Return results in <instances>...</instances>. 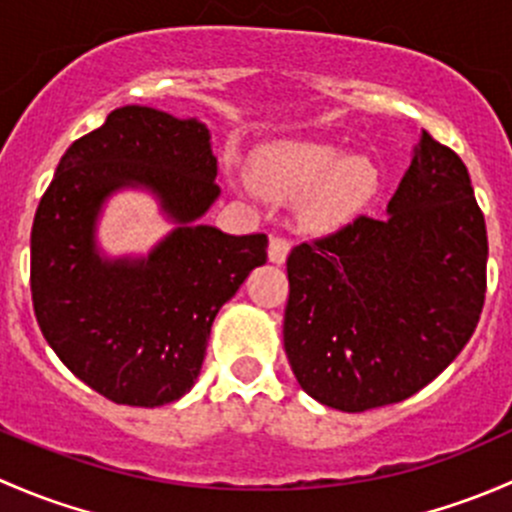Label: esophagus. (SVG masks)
I'll return each mask as SVG.
<instances>
[{"label": "esophagus", "mask_w": 512, "mask_h": 512, "mask_svg": "<svg viewBox=\"0 0 512 512\" xmlns=\"http://www.w3.org/2000/svg\"><path fill=\"white\" fill-rule=\"evenodd\" d=\"M267 255H270V262H275V265H282V262H285L287 255H289V240H285V237H272Z\"/></svg>", "instance_id": "1"}]
</instances>
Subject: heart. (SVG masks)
<instances>
[{"label": "heart", "mask_w": 512, "mask_h": 512, "mask_svg": "<svg viewBox=\"0 0 512 512\" xmlns=\"http://www.w3.org/2000/svg\"><path fill=\"white\" fill-rule=\"evenodd\" d=\"M257 183L272 198L297 200L312 192L307 215L317 225H337L374 195L379 173L366 156H342L327 143L294 141L272 148L257 170Z\"/></svg>", "instance_id": "obj_1"}]
</instances>
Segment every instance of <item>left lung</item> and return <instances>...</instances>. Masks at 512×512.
Listing matches in <instances>:
<instances>
[{"instance_id": "8db88e82", "label": "left lung", "mask_w": 512, "mask_h": 512, "mask_svg": "<svg viewBox=\"0 0 512 512\" xmlns=\"http://www.w3.org/2000/svg\"><path fill=\"white\" fill-rule=\"evenodd\" d=\"M386 218L289 252L285 352L319 404H399L466 347L483 312L488 235L468 168L421 133Z\"/></svg>"}]
</instances>
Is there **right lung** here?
<instances>
[{
	"label": "right lung",
	"instance_id": "obj_1",
	"mask_svg": "<svg viewBox=\"0 0 512 512\" xmlns=\"http://www.w3.org/2000/svg\"><path fill=\"white\" fill-rule=\"evenodd\" d=\"M210 131L195 118L123 106L69 146L32 227L41 334L84 384L116 404L163 406L193 389L220 307L267 262V235L198 225L218 200ZM146 187L179 227L148 258L97 255L100 205Z\"/></svg>",
	"mask_w": 512,
	"mask_h": 512
}]
</instances>
